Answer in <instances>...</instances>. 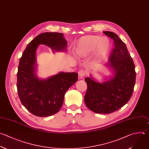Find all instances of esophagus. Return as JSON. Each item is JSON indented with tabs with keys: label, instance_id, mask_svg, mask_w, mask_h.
<instances>
[{
	"label": "esophagus",
	"instance_id": "obj_1",
	"mask_svg": "<svg viewBox=\"0 0 149 149\" xmlns=\"http://www.w3.org/2000/svg\"><path fill=\"white\" fill-rule=\"evenodd\" d=\"M85 73L84 71H80L78 72V79H82L85 76Z\"/></svg>",
	"mask_w": 149,
	"mask_h": 149
}]
</instances>
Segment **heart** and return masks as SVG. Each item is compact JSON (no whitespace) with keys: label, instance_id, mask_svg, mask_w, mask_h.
Masks as SVG:
<instances>
[{"label":"heart","instance_id":"heart-1","mask_svg":"<svg viewBox=\"0 0 149 149\" xmlns=\"http://www.w3.org/2000/svg\"><path fill=\"white\" fill-rule=\"evenodd\" d=\"M111 42L107 37L87 35L79 38L74 46V54L80 59L88 58L93 54L89 67L95 69L100 67L108 54Z\"/></svg>","mask_w":149,"mask_h":149}]
</instances>
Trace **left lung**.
Wrapping results in <instances>:
<instances>
[{"label":"left lung","mask_w":149,"mask_h":149,"mask_svg":"<svg viewBox=\"0 0 149 149\" xmlns=\"http://www.w3.org/2000/svg\"><path fill=\"white\" fill-rule=\"evenodd\" d=\"M114 40L115 48L105 67L112 74L101 82L91 74L85 78L88 88L84 96L86 106L96 113L109 114L123 106L130 100L135 84V66L126 44L113 32L103 31Z\"/></svg>","instance_id":"8db88e82"}]
</instances>
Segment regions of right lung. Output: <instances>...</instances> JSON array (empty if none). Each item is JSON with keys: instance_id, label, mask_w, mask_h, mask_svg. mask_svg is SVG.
Segmentation results:
<instances>
[{"instance_id": "1", "label": "right lung", "mask_w": 149, "mask_h": 149, "mask_svg": "<svg viewBox=\"0 0 149 149\" xmlns=\"http://www.w3.org/2000/svg\"><path fill=\"white\" fill-rule=\"evenodd\" d=\"M40 44L51 48L54 53L66 52L67 41L63 33H42L29 43L19 61L17 88L20 101L34 115L47 117L60 111L66 92L78 81V74L60 72L47 78H38L36 52Z\"/></svg>"}]
</instances>
